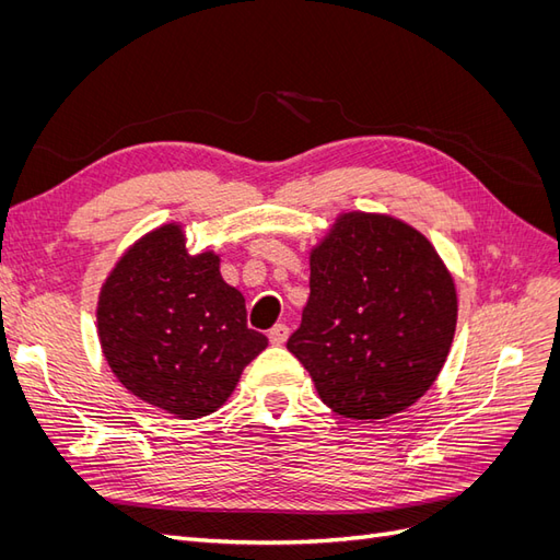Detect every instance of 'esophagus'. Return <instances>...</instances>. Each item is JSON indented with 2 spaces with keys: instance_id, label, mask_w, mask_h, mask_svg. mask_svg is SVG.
<instances>
[{
  "instance_id": "obj_1",
  "label": "esophagus",
  "mask_w": 560,
  "mask_h": 560,
  "mask_svg": "<svg viewBox=\"0 0 560 560\" xmlns=\"http://www.w3.org/2000/svg\"><path fill=\"white\" fill-rule=\"evenodd\" d=\"M287 336H290V329H287L284 325H276L273 329L268 331V341L273 346H282L287 341Z\"/></svg>"
}]
</instances>
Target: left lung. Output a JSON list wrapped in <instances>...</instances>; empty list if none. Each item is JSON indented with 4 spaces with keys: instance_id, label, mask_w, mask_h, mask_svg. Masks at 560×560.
<instances>
[{
    "instance_id": "8db88e82",
    "label": "left lung",
    "mask_w": 560,
    "mask_h": 560,
    "mask_svg": "<svg viewBox=\"0 0 560 560\" xmlns=\"http://www.w3.org/2000/svg\"><path fill=\"white\" fill-rule=\"evenodd\" d=\"M455 322V282L425 235L389 214L343 212L311 249V296L287 348L331 411L378 420L432 387Z\"/></svg>"
}]
</instances>
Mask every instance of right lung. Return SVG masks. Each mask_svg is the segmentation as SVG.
Segmentation results:
<instances>
[{
	"label": "right lung",
	"instance_id": "obj_1",
	"mask_svg": "<svg viewBox=\"0 0 560 560\" xmlns=\"http://www.w3.org/2000/svg\"><path fill=\"white\" fill-rule=\"evenodd\" d=\"M97 336L118 383L184 420L214 413L268 346L247 327L245 296L219 273V254L186 252L177 222L142 235L109 270Z\"/></svg>",
	"mask_w": 560,
	"mask_h": 560
}]
</instances>
